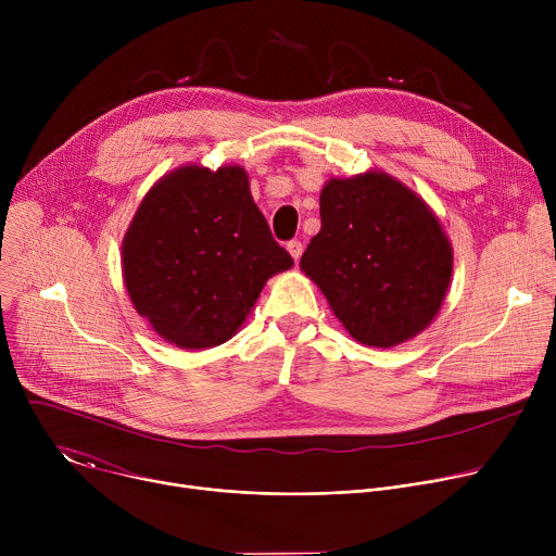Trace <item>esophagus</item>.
<instances>
[{
  "mask_svg": "<svg viewBox=\"0 0 556 556\" xmlns=\"http://www.w3.org/2000/svg\"><path fill=\"white\" fill-rule=\"evenodd\" d=\"M286 249H288V253L292 255V260L299 262V257H301V253H303V244H301L299 240H292V242H288Z\"/></svg>",
  "mask_w": 556,
  "mask_h": 556,
  "instance_id": "obj_1",
  "label": "esophagus"
}]
</instances>
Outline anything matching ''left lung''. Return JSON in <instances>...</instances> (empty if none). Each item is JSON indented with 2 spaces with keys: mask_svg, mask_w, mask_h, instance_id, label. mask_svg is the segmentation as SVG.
<instances>
[{
  "mask_svg": "<svg viewBox=\"0 0 556 556\" xmlns=\"http://www.w3.org/2000/svg\"><path fill=\"white\" fill-rule=\"evenodd\" d=\"M321 230L301 270L321 288L363 345L393 348L420 334L446 296L453 249L433 211L403 182L367 172L321 191Z\"/></svg>",
  "mask_w": 556,
  "mask_h": 556,
  "instance_id": "1",
  "label": "left lung"
}]
</instances>
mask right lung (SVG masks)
<instances>
[{
  "mask_svg": "<svg viewBox=\"0 0 556 556\" xmlns=\"http://www.w3.org/2000/svg\"><path fill=\"white\" fill-rule=\"evenodd\" d=\"M292 264L237 165H187L163 176L123 240V279L136 312L182 350L228 341L266 281Z\"/></svg>",
  "mask_w": 556,
  "mask_h": 556,
  "instance_id": "1",
  "label": "right lung"
}]
</instances>
